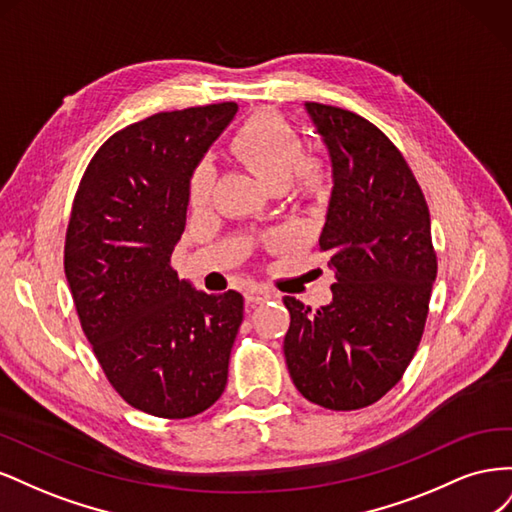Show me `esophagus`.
<instances>
[{"mask_svg": "<svg viewBox=\"0 0 512 512\" xmlns=\"http://www.w3.org/2000/svg\"><path fill=\"white\" fill-rule=\"evenodd\" d=\"M245 297H247V301L250 303H265V301H271V299H275L277 294L273 292V290H269V288H262V286H254V288H250L245 292Z\"/></svg>", "mask_w": 512, "mask_h": 512, "instance_id": "1", "label": "esophagus"}]
</instances>
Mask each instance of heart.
I'll list each match as a JSON object with an SVG mask.
<instances>
[{"mask_svg": "<svg viewBox=\"0 0 512 512\" xmlns=\"http://www.w3.org/2000/svg\"><path fill=\"white\" fill-rule=\"evenodd\" d=\"M232 147L256 173L267 179L275 190H284L292 181L301 190H318L322 168L316 162L303 160V141L288 121L273 113H258L247 119L235 134ZM218 183V168L205 156L196 162L190 175V203L205 207Z\"/></svg>", "mask_w": 512, "mask_h": 512, "instance_id": "1", "label": "heart"}]
</instances>
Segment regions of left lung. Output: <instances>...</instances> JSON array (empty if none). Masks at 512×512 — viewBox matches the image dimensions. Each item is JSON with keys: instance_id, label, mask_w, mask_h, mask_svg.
<instances>
[{"instance_id": "obj_1", "label": "left lung", "mask_w": 512, "mask_h": 512, "mask_svg": "<svg viewBox=\"0 0 512 512\" xmlns=\"http://www.w3.org/2000/svg\"><path fill=\"white\" fill-rule=\"evenodd\" d=\"M329 149L333 192L320 250L335 271L333 301L284 297V356L299 393L327 410L376 404L421 344L438 258L429 207L401 151L374 123L305 102Z\"/></svg>"}]
</instances>
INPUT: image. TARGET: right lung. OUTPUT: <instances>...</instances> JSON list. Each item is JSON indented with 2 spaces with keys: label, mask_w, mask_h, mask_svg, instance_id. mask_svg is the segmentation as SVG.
<instances>
[{
  "label": "right lung",
  "mask_w": 512,
  "mask_h": 512,
  "mask_svg": "<svg viewBox=\"0 0 512 512\" xmlns=\"http://www.w3.org/2000/svg\"><path fill=\"white\" fill-rule=\"evenodd\" d=\"M235 113L222 102L132 123L96 151L74 196L64 269L76 314L113 389L151 416H196L226 389L243 297L179 282L170 256L192 168Z\"/></svg>",
  "instance_id": "add662e5"
}]
</instances>
